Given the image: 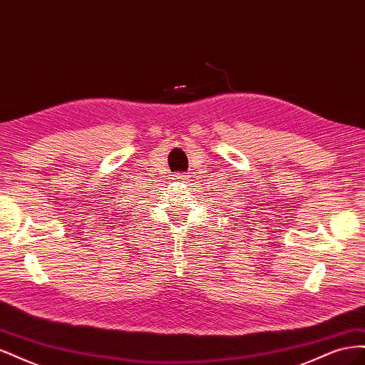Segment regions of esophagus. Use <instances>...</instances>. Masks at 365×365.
<instances>
[{"label": "esophagus", "instance_id": "esophagus-1", "mask_svg": "<svg viewBox=\"0 0 365 365\" xmlns=\"http://www.w3.org/2000/svg\"><path fill=\"white\" fill-rule=\"evenodd\" d=\"M175 176V180L176 181H182V182H185L187 180H189V175H173Z\"/></svg>", "mask_w": 365, "mask_h": 365}]
</instances>
